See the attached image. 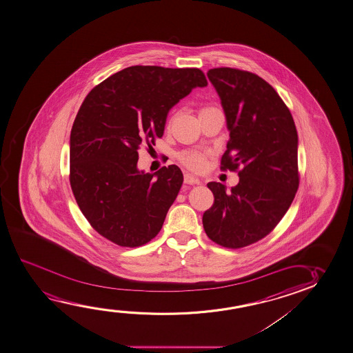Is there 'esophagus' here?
Listing matches in <instances>:
<instances>
[{
	"mask_svg": "<svg viewBox=\"0 0 353 353\" xmlns=\"http://www.w3.org/2000/svg\"><path fill=\"white\" fill-rule=\"evenodd\" d=\"M184 183L193 185V184H199L200 181L196 177H194V176H192V174H184Z\"/></svg>",
	"mask_w": 353,
	"mask_h": 353,
	"instance_id": "1",
	"label": "esophagus"
}]
</instances>
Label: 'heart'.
<instances>
[{
	"label": "heart",
	"mask_w": 353,
	"mask_h": 353,
	"mask_svg": "<svg viewBox=\"0 0 353 353\" xmlns=\"http://www.w3.org/2000/svg\"><path fill=\"white\" fill-rule=\"evenodd\" d=\"M212 110H217V109L215 107L201 108L199 110V115L204 112H212ZM179 159L181 163L184 165L187 169L196 171V172L203 171L206 165V154L200 153V152H182L179 154Z\"/></svg>",
	"instance_id": "heart-1"
}]
</instances>
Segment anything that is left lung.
Here are the masks:
<instances>
[{"label":"left lung","instance_id":"obj_1","mask_svg":"<svg viewBox=\"0 0 353 353\" xmlns=\"http://www.w3.org/2000/svg\"><path fill=\"white\" fill-rule=\"evenodd\" d=\"M208 77L230 130L221 170L236 171L239 183L230 193L222 183H208L214 204L205 211L203 225L216 244L241 249L270 234L295 198L296 126L276 90L254 72L214 68Z\"/></svg>","mask_w":353,"mask_h":353}]
</instances>
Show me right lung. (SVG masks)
<instances>
[{"mask_svg": "<svg viewBox=\"0 0 353 353\" xmlns=\"http://www.w3.org/2000/svg\"><path fill=\"white\" fill-rule=\"evenodd\" d=\"M208 80L198 68L133 65L93 87L70 133L72 194L93 230L123 248L157 236L183 183L176 165L137 170L138 150L163 137L179 99Z\"/></svg>", "mask_w": 353, "mask_h": 353, "instance_id": "obj_1", "label": "right lung"}]
</instances>
